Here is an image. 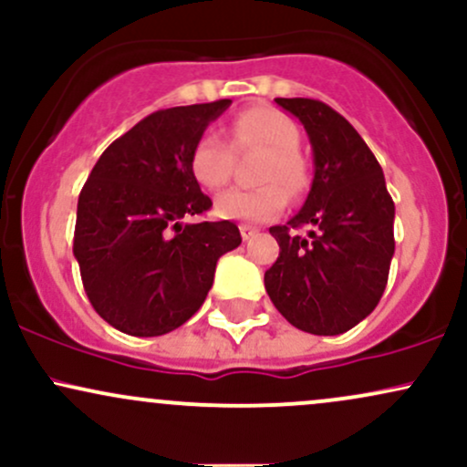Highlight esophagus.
Masks as SVG:
<instances>
[{
    "label": "esophagus",
    "mask_w": 467,
    "mask_h": 467,
    "mask_svg": "<svg viewBox=\"0 0 467 467\" xmlns=\"http://www.w3.org/2000/svg\"><path fill=\"white\" fill-rule=\"evenodd\" d=\"M239 230H241V237H244V241H250V239L254 237V234H256V228L245 226V223H244V226H241Z\"/></svg>",
    "instance_id": "obj_1"
}]
</instances>
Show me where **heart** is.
<instances>
[{
    "label": "heart",
    "mask_w": 467,
    "mask_h": 467,
    "mask_svg": "<svg viewBox=\"0 0 467 467\" xmlns=\"http://www.w3.org/2000/svg\"><path fill=\"white\" fill-rule=\"evenodd\" d=\"M230 145L217 130H206L191 151V171L202 186L219 191L228 184L234 166V151L264 149L256 180L265 184L254 189H233L222 192L215 211L223 219L261 223L285 208L287 188L292 195L307 186V166L298 153L301 131L283 111L256 107L239 114L230 125ZM285 185V190L282 186Z\"/></svg>",
    "instance_id": "obj_1"
}]
</instances>
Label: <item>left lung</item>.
Wrapping results in <instances>:
<instances>
[{
	"mask_svg": "<svg viewBox=\"0 0 467 467\" xmlns=\"http://www.w3.org/2000/svg\"><path fill=\"white\" fill-rule=\"evenodd\" d=\"M303 122L314 151V182L303 208L272 226L278 259L265 272L275 307L296 329L316 336L349 331L373 312L395 252L390 200L371 149L329 105L276 99ZM307 225V238L296 233Z\"/></svg>",
	"mask_w": 467,
	"mask_h": 467,
	"instance_id": "1",
	"label": "left lung"
}]
</instances>
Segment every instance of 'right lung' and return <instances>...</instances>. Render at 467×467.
<instances>
[{"mask_svg":"<svg viewBox=\"0 0 467 467\" xmlns=\"http://www.w3.org/2000/svg\"><path fill=\"white\" fill-rule=\"evenodd\" d=\"M233 100L153 111L105 149L78 195L74 256L92 307L118 331L162 336L213 287L219 256L241 244L233 222L189 223L213 206L191 171L208 122Z\"/></svg>","mask_w":467,"mask_h":467,"instance_id":"obj_1","label":"right lung"}]
</instances>
